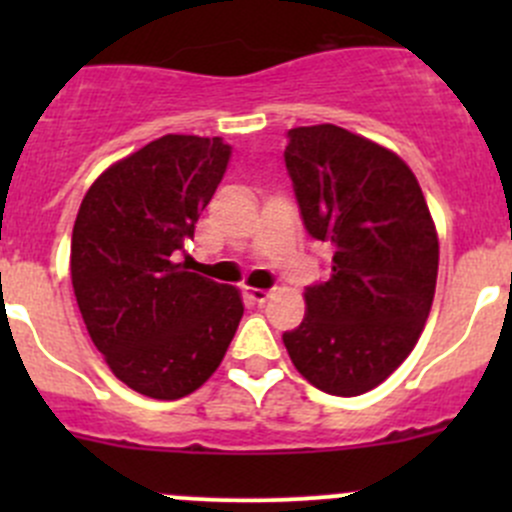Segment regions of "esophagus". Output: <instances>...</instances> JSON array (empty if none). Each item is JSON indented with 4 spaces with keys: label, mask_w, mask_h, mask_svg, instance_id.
<instances>
[{
    "label": "esophagus",
    "mask_w": 512,
    "mask_h": 512,
    "mask_svg": "<svg viewBox=\"0 0 512 512\" xmlns=\"http://www.w3.org/2000/svg\"><path fill=\"white\" fill-rule=\"evenodd\" d=\"M245 294L247 299H250L252 304H265L267 299H270V289H255V287H245Z\"/></svg>",
    "instance_id": "esophagus-1"
}]
</instances>
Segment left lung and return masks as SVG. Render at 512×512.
<instances>
[{
  "mask_svg": "<svg viewBox=\"0 0 512 512\" xmlns=\"http://www.w3.org/2000/svg\"><path fill=\"white\" fill-rule=\"evenodd\" d=\"M287 138L294 198L309 235L332 247V275L304 289L307 314L282 342L312 386L366 394L421 337L436 292V227L396 153L332 123Z\"/></svg>",
  "mask_w": 512,
  "mask_h": 512,
  "instance_id": "8db88e82",
  "label": "left lung"
}]
</instances>
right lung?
<instances>
[{"mask_svg":"<svg viewBox=\"0 0 512 512\" xmlns=\"http://www.w3.org/2000/svg\"><path fill=\"white\" fill-rule=\"evenodd\" d=\"M230 156L223 138L168 133L98 175L76 215L71 285L91 342L151 399L200 389L245 312L235 287L175 262Z\"/></svg>","mask_w":512,"mask_h":512,"instance_id":"obj_1","label":"right lung"}]
</instances>
